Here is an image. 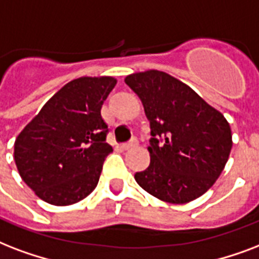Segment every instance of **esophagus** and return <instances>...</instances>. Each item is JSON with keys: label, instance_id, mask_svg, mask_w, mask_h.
Masks as SVG:
<instances>
[{"label": "esophagus", "instance_id": "esophagus-1", "mask_svg": "<svg viewBox=\"0 0 259 259\" xmlns=\"http://www.w3.org/2000/svg\"><path fill=\"white\" fill-rule=\"evenodd\" d=\"M136 146H138V140L132 139L131 142H128V143H124L123 146H121V148H123V150H131V148H135Z\"/></svg>", "mask_w": 259, "mask_h": 259}]
</instances>
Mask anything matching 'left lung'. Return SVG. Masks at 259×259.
<instances>
[{"instance_id": "left-lung-1", "label": "left lung", "mask_w": 259, "mask_h": 259, "mask_svg": "<svg viewBox=\"0 0 259 259\" xmlns=\"http://www.w3.org/2000/svg\"><path fill=\"white\" fill-rule=\"evenodd\" d=\"M151 128L150 165L136 182L162 201L185 204L209 189L232 147L230 124L192 88L167 73L147 70L125 77Z\"/></svg>"}]
</instances>
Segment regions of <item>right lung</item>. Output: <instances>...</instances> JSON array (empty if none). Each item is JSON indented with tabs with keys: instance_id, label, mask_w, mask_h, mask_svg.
<instances>
[{
	"instance_id": "right-lung-1",
	"label": "right lung",
	"mask_w": 259,
	"mask_h": 259,
	"mask_svg": "<svg viewBox=\"0 0 259 259\" xmlns=\"http://www.w3.org/2000/svg\"><path fill=\"white\" fill-rule=\"evenodd\" d=\"M116 82L113 77L70 81L16 138L17 170L43 201L71 205L97 186L102 163L113 151L101 107Z\"/></svg>"
}]
</instances>
